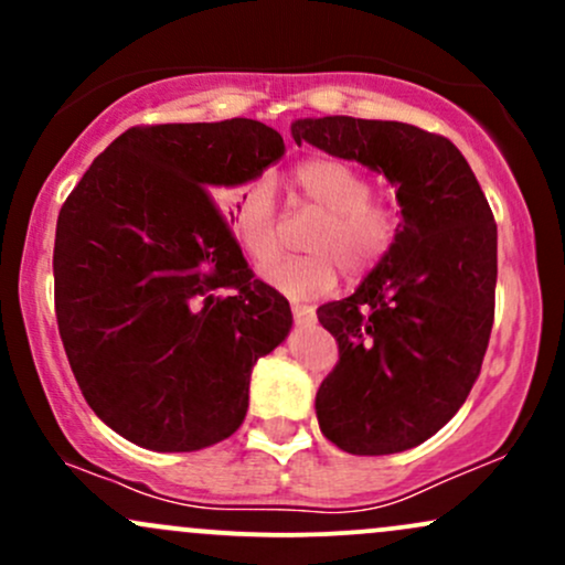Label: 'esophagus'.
Here are the masks:
<instances>
[{
  "label": "esophagus",
  "mask_w": 565,
  "mask_h": 565,
  "mask_svg": "<svg viewBox=\"0 0 565 565\" xmlns=\"http://www.w3.org/2000/svg\"><path fill=\"white\" fill-rule=\"evenodd\" d=\"M291 313H295L297 323H313L316 321V310L310 308V305L295 302V305H291Z\"/></svg>",
  "instance_id": "obj_1"
}]
</instances>
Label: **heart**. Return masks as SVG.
Returning a JSON list of instances; mask_svg holds the SVG:
<instances>
[{
  "mask_svg": "<svg viewBox=\"0 0 565 565\" xmlns=\"http://www.w3.org/2000/svg\"><path fill=\"white\" fill-rule=\"evenodd\" d=\"M295 185L323 220L310 231L313 255L291 257L263 270V278L289 297H316L340 278L372 270L391 249L395 217L372 201V183L364 172L340 159H308L297 167ZM231 228L242 249L257 265H268L281 249L274 178L260 174L228 193Z\"/></svg>",
  "mask_w": 565,
  "mask_h": 565,
  "instance_id": "b5f03b06",
  "label": "heart"
}]
</instances>
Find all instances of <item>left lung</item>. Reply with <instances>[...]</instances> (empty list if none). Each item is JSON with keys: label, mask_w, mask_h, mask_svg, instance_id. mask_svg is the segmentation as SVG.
I'll return each mask as SVG.
<instances>
[{"label": "left lung", "mask_w": 565, "mask_h": 565, "mask_svg": "<svg viewBox=\"0 0 565 565\" xmlns=\"http://www.w3.org/2000/svg\"><path fill=\"white\" fill-rule=\"evenodd\" d=\"M297 146L359 161L395 188L391 249L345 300L319 308L340 364L316 393L321 433L382 457L436 436L481 372L497 289V223L451 140L404 121H291Z\"/></svg>", "instance_id": "1"}]
</instances>
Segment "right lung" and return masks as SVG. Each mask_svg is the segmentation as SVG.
<instances>
[{"label": "right lung", "instance_id": "1", "mask_svg": "<svg viewBox=\"0 0 565 565\" xmlns=\"http://www.w3.org/2000/svg\"><path fill=\"white\" fill-rule=\"evenodd\" d=\"M284 157L255 119L132 127L57 215L55 313L97 417L151 451L233 436L257 359L287 340L289 302L252 278L215 206ZM233 288V296H223Z\"/></svg>", "mask_w": 565, "mask_h": 565}]
</instances>
